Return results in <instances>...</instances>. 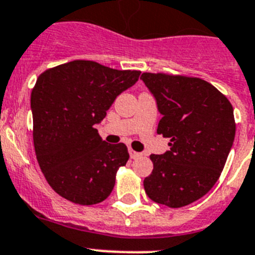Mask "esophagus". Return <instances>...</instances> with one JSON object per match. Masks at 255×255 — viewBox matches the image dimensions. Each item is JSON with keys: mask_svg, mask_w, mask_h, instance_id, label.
Returning a JSON list of instances; mask_svg holds the SVG:
<instances>
[{"mask_svg": "<svg viewBox=\"0 0 255 255\" xmlns=\"http://www.w3.org/2000/svg\"><path fill=\"white\" fill-rule=\"evenodd\" d=\"M128 151H129L130 159H137V157H139V156H141V153L136 152V151H133L132 148H128Z\"/></svg>", "mask_w": 255, "mask_h": 255, "instance_id": "obj_1", "label": "esophagus"}]
</instances>
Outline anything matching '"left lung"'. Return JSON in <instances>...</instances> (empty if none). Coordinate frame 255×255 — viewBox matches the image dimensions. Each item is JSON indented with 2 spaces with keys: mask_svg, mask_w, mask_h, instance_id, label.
Instances as JSON below:
<instances>
[{
  "mask_svg": "<svg viewBox=\"0 0 255 255\" xmlns=\"http://www.w3.org/2000/svg\"><path fill=\"white\" fill-rule=\"evenodd\" d=\"M141 80L162 116L157 133L170 138V150L150 156L153 170L144 178V192L167 207L190 205L221 175L235 138L233 105L197 77L144 72Z\"/></svg>",
  "mask_w": 255,
  "mask_h": 255,
  "instance_id": "left-lung-1",
  "label": "left lung"
}]
</instances>
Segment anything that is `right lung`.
Returning a JSON list of instances; mask_svg holds the SVG:
<instances>
[{
	"label": "right lung",
	"instance_id": "add662e5",
	"mask_svg": "<svg viewBox=\"0 0 255 255\" xmlns=\"http://www.w3.org/2000/svg\"><path fill=\"white\" fill-rule=\"evenodd\" d=\"M139 71H119L93 61H72L43 72L31 91L34 147L47 182L77 205L100 203L129 159L125 143L103 141L96 125Z\"/></svg>",
	"mask_w": 255,
	"mask_h": 255
}]
</instances>
